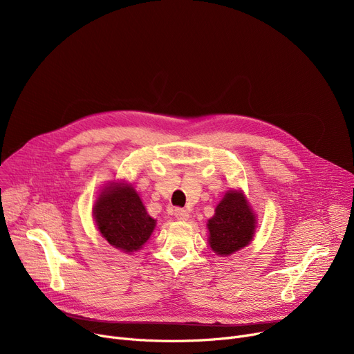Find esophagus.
Returning <instances> with one entry per match:
<instances>
[{"label":"esophagus","instance_id":"obj_1","mask_svg":"<svg viewBox=\"0 0 354 354\" xmlns=\"http://www.w3.org/2000/svg\"><path fill=\"white\" fill-rule=\"evenodd\" d=\"M175 216L179 221H187L189 218V212L187 209H183V208H176L175 209Z\"/></svg>","mask_w":354,"mask_h":354}]
</instances>
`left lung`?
<instances>
[{
	"mask_svg": "<svg viewBox=\"0 0 354 354\" xmlns=\"http://www.w3.org/2000/svg\"><path fill=\"white\" fill-rule=\"evenodd\" d=\"M209 245L218 255H230L248 245L255 231V216L244 195L230 191L208 221Z\"/></svg>",
	"mask_w": 354,
	"mask_h": 354,
	"instance_id": "left-lung-1",
	"label": "left lung"
}]
</instances>
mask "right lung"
Here are the masks:
<instances>
[{"instance_id": "obj_1", "label": "right lung", "mask_w": 354, "mask_h": 354, "mask_svg": "<svg viewBox=\"0 0 354 354\" xmlns=\"http://www.w3.org/2000/svg\"><path fill=\"white\" fill-rule=\"evenodd\" d=\"M93 215L107 243L124 252L138 251L156 225L132 187L116 185L103 191Z\"/></svg>"}]
</instances>
